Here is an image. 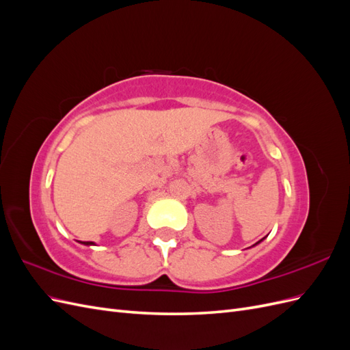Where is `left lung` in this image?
<instances>
[{
  "instance_id": "left-lung-1",
  "label": "left lung",
  "mask_w": 350,
  "mask_h": 350,
  "mask_svg": "<svg viewBox=\"0 0 350 350\" xmlns=\"http://www.w3.org/2000/svg\"><path fill=\"white\" fill-rule=\"evenodd\" d=\"M262 239H264V238H262ZM262 239H260V241H258V242H257V243H254V245H252V247H256V245H258V243H260V242H261V241H262Z\"/></svg>"
}]
</instances>
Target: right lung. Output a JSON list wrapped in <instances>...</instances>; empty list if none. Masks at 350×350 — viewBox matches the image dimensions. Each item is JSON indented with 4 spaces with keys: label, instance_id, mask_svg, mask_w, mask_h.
<instances>
[{
    "label": "right lung",
    "instance_id": "obj_1",
    "mask_svg": "<svg viewBox=\"0 0 350 350\" xmlns=\"http://www.w3.org/2000/svg\"><path fill=\"white\" fill-rule=\"evenodd\" d=\"M80 243H84V245H94V242H80Z\"/></svg>",
    "mask_w": 350,
    "mask_h": 350
}]
</instances>
